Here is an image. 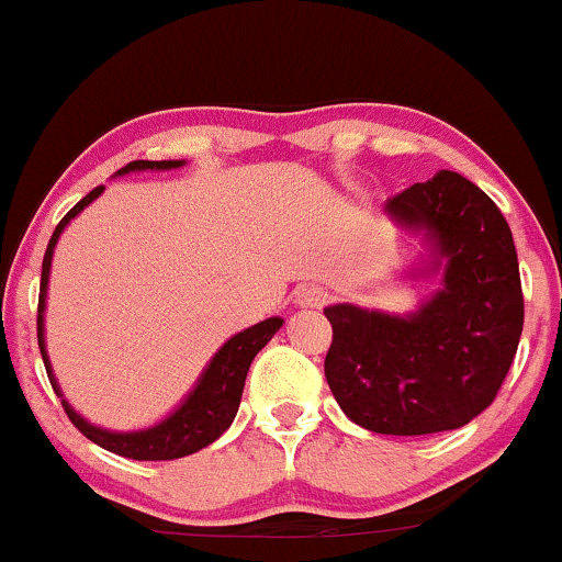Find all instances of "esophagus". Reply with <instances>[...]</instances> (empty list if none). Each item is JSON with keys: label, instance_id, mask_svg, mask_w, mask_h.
I'll list each match as a JSON object with an SVG mask.
<instances>
[{"label": "esophagus", "instance_id": "1", "mask_svg": "<svg viewBox=\"0 0 562 562\" xmlns=\"http://www.w3.org/2000/svg\"><path fill=\"white\" fill-rule=\"evenodd\" d=\"M295 303L301 308H322L327 303V290L319 285H301L295 290Z\"/></svg>", "mask_w": 562, "mask_h": 562}]
</instances>
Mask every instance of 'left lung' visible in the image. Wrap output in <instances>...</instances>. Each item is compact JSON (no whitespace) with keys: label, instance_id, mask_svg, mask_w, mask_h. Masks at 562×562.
I'll return each instance as SVG.
<instances>
[{"label":"left lung","instance_id":"obj_1","mask_svg":"<svg viewBox=\"0 0 562 562\" xmlns=\"http://www.w3.org/2000/svg\"><path fill=\"white\" fill-rule=\"evenodd\" d=\"M385 211L423 232L434 269L443 261V288L406 317L327 306V385L346 417L372 434L462 428L496 398L524 333L513 232L494 200L454 171L406 187Z\"/></svg>","mask_w":562,"mask_h":562}]
</instances>
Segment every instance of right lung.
Wrapping results in <instances>:
<instances>
[{
  "label": "right lung",
  "instance_id": "right-lung-1",
  "mask_svg": "<svg viewBox=\"0 0 562 562\" xmlns=\"http://www.w3.org/2000/svg\"><path fill=\"white\" fill-rule=\"evenodd\" d=\"M184 160H132L126 164L119 173L128 171H166V169H179ZM105 187H94L87 198H81L74 209L63 216V222L57 224L53 237H49L47 254H44L42 263V288H38V317H36V333H38V348H42L44 367H47V378L53 383L57 396L63 398L60 385L53 375V367H49L47 348H44V299H47V282H49V267H53V250L57 240H60L63 229L68 227V222L74 216H79L94 198L102 195ZM282 327L280 317H269L259 322V325L248 327V330L232 335V338L214 353L209 367L200 375L198 385L190 391V396L184 398L182 406L171 412L164 423L153 425L145 430H132V434H113V430L97 428V425L87 423L81 415H76V409L63 398V409H66L68 420L81 430L89 441H94L97 447L113 451V454L128 457V460H179V457L192 454V451L209 447L214 443L224 430L229 428L232 420L237 415V406L243 398V385L245 375H248V367L254 362L256 353L272 340V335Z\"/></svg>",
  "mask_w": 562,
  "mask_h": 562
}]
</instances>
